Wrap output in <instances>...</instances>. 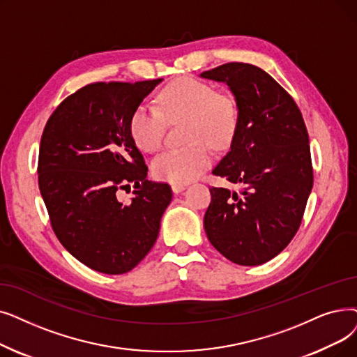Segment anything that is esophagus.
<instances>
[{
    "mask_svg": "<svg viewBox=\"0 0 357 357\" xmlns=\"http://www.w3.org/2000/svg\"><path fill=\"white\" fill-rule=\"evenodd\" d=\"M185 190V185L183 183H172V191L174 194H179Z\"/></svg>",
    "mask_w": 357,
    "mask_h": 357,
    "instance_id": "1",
    "label": "esophagus"
}]
</instances>
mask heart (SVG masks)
Segmentation results:
<instances>
[{"mask_svg": "<svg viewBox=\"0 0 357 357\" xmlns=\"http://www.w3.org/2000/svg\"><path fill=\"white\" fill-rule=\"evenodd\" d=\"M159 107L140 105L131 116L130 130L135 144L156 151L165 138L167 121L190 119L187 142L191 146L167 149L153 159V175L160 181L187 183L203 174L211 160V147H226L236 131L238 112L229 98L213 86L195 79H181L165 87Z\"/></svg>", "mask_w": 357, "mask_h": 357, "instance_id": "1", "label": "heart"}]
</instances>
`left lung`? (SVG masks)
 I'll return each instance as SVG.
<instances>
[{
	"label": "left lung",
	"mask_w": 357,
	"mask_h": 357,
	"mask_svg": "<svg viewBox=\"0 0 357 357\" xmlns=\"http://www.w3.org/2000/svg\"><path fill=\"white\" fill-rule=\"evenodd\" d=\"M199 77L227 84L235 98L236 131L213 174L243 187L241 192L210 190L207 238L235 264H264L296 235L312 191L302 114L289 93L255 66L229 63Z\"/></svg>",
	"instance_id": "1"
}]
</instances>
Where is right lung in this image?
Here are the masks:
<instances>
[{
  "label": "right lung",
  "instance_id": "right-lung-1",
  "mask_svg": "<svg viewBox=\"0 0 357 357\" xmlns=\"http://www.w3.org/2000/svg\"><path fill=\"white\" fill-rule=\"evenodd\" d=\"M163 79L93 83L48 119L39 147V190L56 238L89 268L132 270L153 248L172 201L167 183L147 179L131 135V116ZM134 183L133 198L119 190Z\"/></svg>",
  "mask_w": 357,
  "mask_h": 357
}]
</instances>
